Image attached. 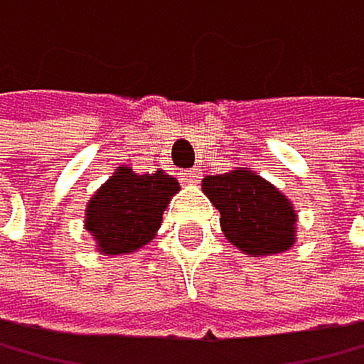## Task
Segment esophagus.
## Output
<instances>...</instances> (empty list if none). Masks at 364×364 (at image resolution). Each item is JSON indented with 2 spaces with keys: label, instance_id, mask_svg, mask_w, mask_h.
<instances>
[{
  "label": "esophagus",
  "instance_id": "34e87169",
  "mask_svg": "<svg viewBox=\"0 0 364 364\" xmlns=\"http://www.w3.org/2000/svg\"><path fill=\"white\" fill-rule=\"evenodd\" d=\"M186 181V183H198V178H200V169H188L183 171V176H181Z\"/></svg>",
  "mask_w": 364,
  "mask_h": 364
}]
</instances>
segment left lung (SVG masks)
<instances>
[{
    "label": "left lung",
    "mask_w": 364,
    "mask_h": 364,
    "mask_svg": "<svg viewBox=\"0 0 364 364\" xmlns=\"http://www.w3.org/2000/svg\"><path fill=\"white\" fill-rule=\"evenodd\" d=\"M203 191L221 214V231L245 255H277L293 245L296 212L272 183L236 169L203 178Z\"/></svg>",
    "instance_id": "left-lung-1"
}]
</instances>
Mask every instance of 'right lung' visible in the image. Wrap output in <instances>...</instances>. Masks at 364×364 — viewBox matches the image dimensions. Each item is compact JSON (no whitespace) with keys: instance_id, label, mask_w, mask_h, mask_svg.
I'll return each instance as SVG.
<instances>
[{"instance_id":"obj_1","label":"right lung","mask_w":364,"mask_h":364,"mask_svg":"<svg viewBox=\"0 0 364 364\" xmlns=\"http://www.w3.org/2000/svg\"><path fill=\"white\" fill-rule=\"evenodd\" d=\"M176 191V178L164 171L133 173L128 166H119L87 203L85 226L107 255L133 252L152 240Z\"/></svg>"}]
</instances>
